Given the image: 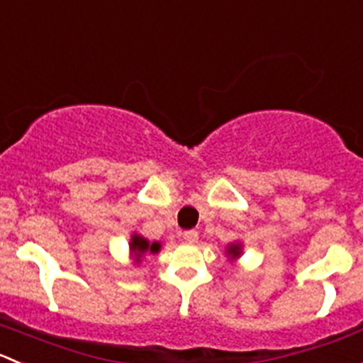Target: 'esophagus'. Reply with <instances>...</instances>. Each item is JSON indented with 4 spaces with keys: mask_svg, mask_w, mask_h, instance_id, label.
I'll return each mask as SVG.
<instances>
[{
    "mask_svg": "<svg viewBox=\"0 0 363 363\" xmlns=\"http://www.w3.org/2000/svg\"><path fill=\"white\" fill-rule=\"evenodd\" d=\"M196 239H199V234H196L195 230H186L184 234H182V241L188 242V245H193V242H196Z\"/></svg>",
    "mask_w": 363,
    "mask_h": 363,
    "instance_id": "34e87169",
    "label": "esophagus"
}]
</instances>
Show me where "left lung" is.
Returning <instances> with one entry per match:
<instances>
[{
	"instance_id": "8db88e82",
	"label": "left lung",
	"mask_w": 363,
	"mask_h": 363,
	"mask_svg": "<svg viewBox=\"0 0 363 363\" xmlns=\"http://www.w3.org/2000/svg\"><path fill=\"white\" fill-rule=\"evenodd\" d=\"M228 253H230L232 257H238L239 255V245H232L230 248H228Z\"/></svg>"
}]
</instances>
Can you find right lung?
<instances>
[{
	"label": "right lung",
	"instance_id": "add662e5",
	"mask_svg": "<svg viewBox=\"0 0 363 363\" xmlns=\"http://www.w3.org/2000/svg\"><path fill=\"white\" fill-rule=\"evenodd\" d=\"M160 242H149L147 239L140 238V235H133V241H131V250L136 257H142L145 252L150 253H156L160 252Z\"/></svg>",
	"mask_w": 363,
	"mask_h": 363
}]
</instances>
